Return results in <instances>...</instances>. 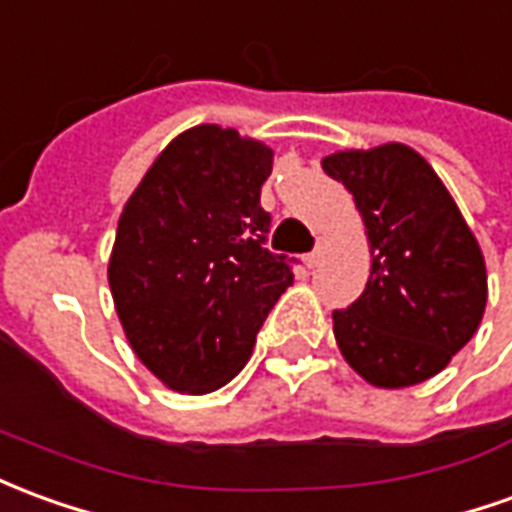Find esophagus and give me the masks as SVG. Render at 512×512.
<instances>
[{"label": "esophagus", "instance_id": "obj_1", "mask_svg": "<svg viewBox=\"0 0 512 512\" xmlns=\"http://www.w3.org/2000/svg\"><path fill=\"white\" fill-rule=\"evenodd\" d=\"M321 255H324V246L318 244L310 255H305V266L307 268H316L318 266V260H321Z\"/></svg>", "mask_w": 512, "mask_h": 512}]
</instances>
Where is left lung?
I'll return each mask as SVG.
<instances>
[{
	"label": "left lung",
	"instance_id": "left-lung-1",
	"mask_svg": "<svg viewBox=\"0 0 512 512\" xmlns=\"http://www.w3.org/2000/svg\"><path fill=\"white\" fill-rule=\"evenodd\" d=\"M371 244L366 291L332 313L346 363L377 388L435 377L477 332L488 302L480 244L438 174L410 146L324 157Z\"/></svg>",
	"mask_w": 512,
	"mask_h": 512
}]
</instances>
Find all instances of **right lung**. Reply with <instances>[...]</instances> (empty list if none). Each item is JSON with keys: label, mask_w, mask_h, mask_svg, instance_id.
Wrapping results in <instances>:
<instances>
[{"label": "right lung", "mask_w": 512, "mask_h": 512, "mask_svg": "<svg viewBox=\"0 0 512 512\" xmlns=\"http://www.w3.org/2000/svg\"><path fill=\"white\" fill-rule=\"evenodd\" d=\"M268 174V146L202 124L160 152L124 205L107 280L135 355L174 391L227 385L293 282V257L266 249Z\"/></svg>", "instance_id": "1"}]
</instances>
